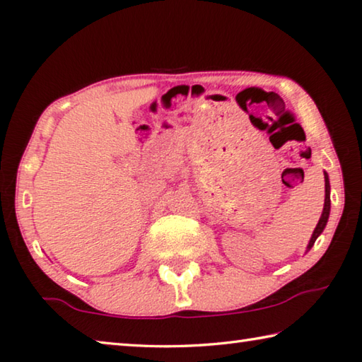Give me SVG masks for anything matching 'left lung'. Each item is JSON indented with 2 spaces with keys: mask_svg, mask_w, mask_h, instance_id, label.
Wrapping results in <instances>:
<instances>
[{
  "mask_svg": "<svg viewBox=\"0 0 362 362\" xmlns=\"http://www.w3.org/2000/svg\"><path fill=\"white\" fill-rule=\"evenodd\" d=\"M324 182H326V183H324V187H326V196H324V209H322V214L320 217V222H317L313 235H311V238H310L308 246H306V252H308V250L313 247L315 241L317 240V236H320L321 233L324 231V228H326L327 220H329V214H330V183H329L327 173H324Z\"/></svg>",
  "mask_w": 362,
  "mask_h": 362,
  "instance_id": "1",
  "label": "left lung"
}]
</instances>
